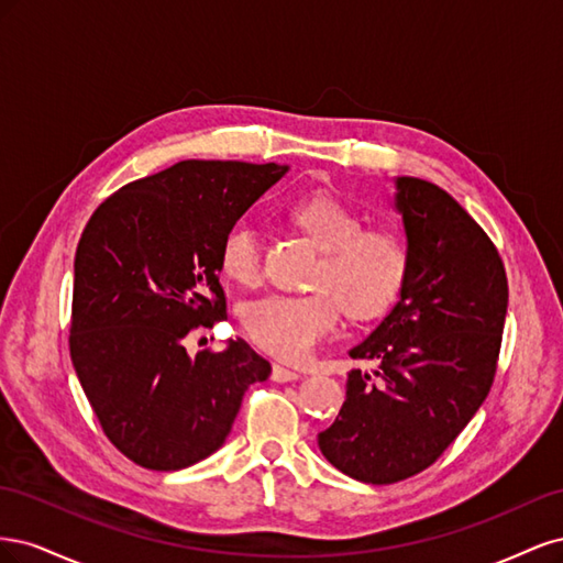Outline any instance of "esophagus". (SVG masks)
I'll return each mask as SVG.
<instances>
[{
    "label": "esophagus",
    "instance_id": "34e87169",
    "mask_svg": "<svg viewBox=\"0 0 563 563\" xmlns=\"http://www.w3.org/2000/svg\"><path fill=\"white\" fill-rule=\"evenodd\" d=\"M298 378H300V373H296L291 368H284L279 364L272 366V380H275V383H294Z\"/></svg>",
    "mask_w": 563,
    "mask_h": 563
}]
</instances>
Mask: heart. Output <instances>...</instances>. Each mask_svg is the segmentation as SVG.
I'll return each instance as SVG.
<instances>
[{"mask_svg":"<svg viewBox=\"0 0 563 563\" xmlns=\"http://www.w3.org/2000/svg\"><path fill=\"white\" fill-rule=\"evenodd\" d=\"M291 218L323 251L310 282L314 291L251 300L242 319L255 345L284 362H302L338 329L340 308L354 319L387 310L406 275V249L395 232L364 230L362 216L329 195L300 199ZM220 269L240 284L261 279V234L249 220L223 234Z\"/></svg>","mask_w":563,"mask_h":563,"instance_id":"obj_1","label":"heart"}]
</instances>
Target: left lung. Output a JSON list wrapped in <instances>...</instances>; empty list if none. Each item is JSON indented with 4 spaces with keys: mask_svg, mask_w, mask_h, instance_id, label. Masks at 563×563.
Instances as JSON below:
<instances>
[{
    "mask_svg": "<svg viewBox=\"0 0 563 563\" xmlns=\"http://www.w3.org/2000/svg\"><path fill=\"white\" fill-rule=\"evenodd\" d=\"M406 275L397 302L352 360L347 399L317 441L364 484L408 479L444 453L484 404L500 352L507 277L476 220L439 185L397 176Z\"/></svg>",
    "mask_w": 563,
    "mask_h": 563,
    "instance_id": "1",
    "label": "left lung"
}]
</instances>
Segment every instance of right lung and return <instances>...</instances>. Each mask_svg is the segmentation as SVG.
<instances>
[{"label": "right lung", "mask_w": 563, "mask_h": 563, "mask_svg": "<svg viewBox=\"0 0 563 563\" xmlns=\"http://www.w3.org/2000/svg\"><path fill=\"white\" fill-rule=\"evenodd\" d=\"M286 164L185 159L106 199L75 255L70 354L98 422L157 472L209 457L244 391L269 378L246 340L190 356L185 338L228 317L220 242Z\"/></svg>", "instance_id": "add662e5"}]
</instances>
